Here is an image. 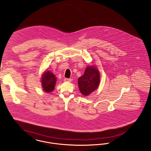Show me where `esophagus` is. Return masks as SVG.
<instances>
[{"label": "esophagus", "mask_w": 151, "mask_h": 151, "mask_svg": "<svg viewBox=\"0 0 151 151\" xmlns=\"http://www.w3.org/2000/svg\"><path fill=\"white\" fill-rule=\"evenodd\" d=\"M64 80L65 82H70V81H71V79H68V78H65Z\"/></svg>", "instance_id": "esophagus-1"}]
</instances>
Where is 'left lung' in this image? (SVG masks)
<instances>
[{"mask_svg":"<svg viewBox=\"0 0 151 151\" xmlns=\"http://www.w3.org/2000/svg\"><path fill=\"white\" fill-rule=\"evenodd\" d=\"M100 81V74L96 65H88L85 72L78 79L79 88L81 94L88 96L98 89Z\"/></svg>","mask_w":151,"mask_h":151,"instance_id":"8db88e82","label":"left lung"}]
</instances>
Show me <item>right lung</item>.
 <instances>
[{"mask_svg": "<svg viewBox=\"0 0 151 151\" xmlns=\"http://www.w3.org/2000/svg\"><path fill=\"white\" fill-rule=\"evenodd\" d=\"M56 78L51 71H45L41 77L42 88L45 92L50 93L53 91L56 83Z\"/></svg>", "mask_w": 151, "mask_h": 151, "instance_id": "1", "label": "right lung"}]
</instances>
